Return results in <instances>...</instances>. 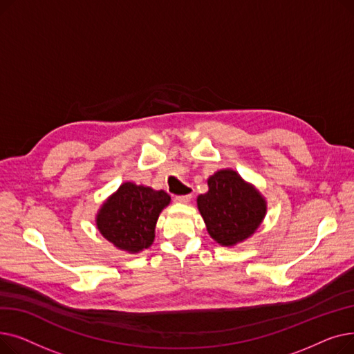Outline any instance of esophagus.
I'll use <instances>...</instances> for the list:
<instances>
[{
    "label": "esophagus",
    "instance_id": "obj_1",
    "mask_svg": "<svg viewBox=\"0 0 354 354\" xmlns=\"http://www.w3.org/2000/svg\"><path fill=\"white\" fill-rule=\"evenodd\" d=\"M192 199V194H188V195H180V196H176L175 201L179 202V203H188L189 201Z\"/></svg>",
    "mask_w": 354,
    "mask_h": 354
}]
</instances>
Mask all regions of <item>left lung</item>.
Returning <instances> with one entry per match:
<instances>
[{
	"instance_id": "8db88e82",
	"label": "left lung",
	"mask_w": 354,
	"mask_h": 354,
	"mask_svg": "<svg viewBox=\"0 0 354 354\" xmlns=\"http://www.w3.org/2000/svg\"><path fill=\"white\" fill-rule=\"evenodd\" d=\"M196 203L208 234L224 247L250 238L267 212L264 196L232 169L211 175L208 192L199 195Z\"/></svg>"
}]
</instances>
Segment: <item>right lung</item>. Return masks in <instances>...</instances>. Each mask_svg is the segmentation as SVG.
<instances>
[{
    "label": "right lung",
    "instance_id": "add662e5",
    "mask_svg": "<svg viewBox=\"0 0 354 354\" xmlns=\"http://www.w3.org/2000/svg\"><path fill=\"white\" fill-rule=\"evenodd\" d=\"M171 196L133 182L122 183L96 215L100 234L118 250L140 252L153 244L156 221Z\"/></svg>",
    "mask_w": 354,
    "mask_h": 354
}]
</instances>
